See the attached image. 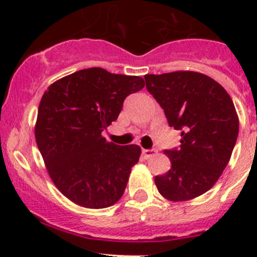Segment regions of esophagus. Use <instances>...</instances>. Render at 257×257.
<instances>
[{"mask_svg":"<svg viewBox=\"0 0 257 257\" xmlns=\"http://www.w3.org/2000/svg\"><path fill=\"white\" fill-rule=\"evenodd\" d=\"M142 152H143V155L145 158H152L158 153L155 149H143Z\"/></svg>","mask_w":257,"mask_h":257,"instance_id":"34e87169","label":"esophagus"}]
</instances>
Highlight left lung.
I'll use <instances>...</instances> for the list:
<instances>
[{
	"instance_id": "left-lung-1",
	"label": "left lung",
	"mask_w": 257,
	"mask_h": 257,
	"mask_svg": "<svg viewBox=\"0 0 257 257\" xmlns=\"http://www.w3.org/2000/svg\"><path fill=\"white\" fill-rule=\"evenodd\" d=\"M147 89L181 131L180 148L165 150L172 168L155 177L170 201H186L210 190L226 168L239 134V116L226 90L199 72L145 74Z\"/></svg>"
}]
</instances>
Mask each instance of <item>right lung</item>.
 Returning <instances> with one entry per match:
<instances>
[{"label":"right lung","instance_id":"obj_1","mask_svg":"<svg viewBox=\"0 0 257 257\" xmlns=\"http://www.w3.org/2000/svg\"><path fill=\"white\" fill-rule=\"evenodd\" d=\"M144 84L141 77L93 67L56 80L42 95L36 142L54 185L77 205L108 208L123 195L142 149L107 142L102 132Z\"/></svg>","mask_w":257,"mask_h":257}]
</instances>
